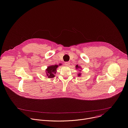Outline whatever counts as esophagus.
Here are the masks:
<instances>
[{
  "mask_svg": "<svg viewBox=\"0 0 128 128\" xmlns=\"http://www.w3.org/2000/svg\"><path fill=\"white\" fill-rule=\"evenodd\" d=\"M70 63L69 62H65V65L66 66H68L70 65Z\"/></svg>",
  "mask_w": 128,
  "mask_h": 128,
  "instance_id": "esophagus-1",
  "label": "esophagus"
}]
</instances>
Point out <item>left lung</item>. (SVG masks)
Listing matches in <instances>:
<instances>
[{"label":"left lung","instance_id":"obj_1","mask_svg":"<svg viewBox=\"0 0 128 128\" xmlns=\"http://www.w3.org/2000/svg\"><path fill=\"white\" fill-rule=\"evenodd\" d=\"M79 68V66H78V65H76V68ZM80 75H81V74L80 73L79 74H78V76H80Z\"/></svg>","mask_w":128,"mask_h":128}]
</instances>
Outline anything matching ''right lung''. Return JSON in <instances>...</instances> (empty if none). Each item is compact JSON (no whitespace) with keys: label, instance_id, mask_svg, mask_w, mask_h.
<instances>
[{"label":"right lung","instance_id":"1","mask_svg":"<svg viewBox=\"0 0 128 128\" xmlns=\"http://www.w3.org/2000/svg\"><path fill=\"white\" fill-rule=\"evenodd\" d=\"M61 65V64H59ZM58 65H52L49 66L46 70V75L48 78H54L55 74L56 72V68Z\"/></svg>","mask_w":128,"mask_h":128}]
</instances>
